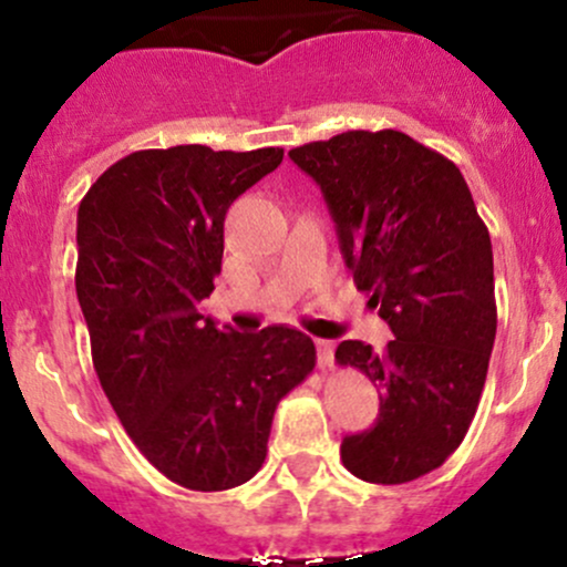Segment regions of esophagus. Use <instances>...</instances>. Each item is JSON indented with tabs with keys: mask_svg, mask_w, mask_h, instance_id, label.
<instances>
[{
	"mask_svg": "<svg viewBox=\"0 0 567 567\" xmlns=\"http://www.w3.org/2000/svg\"><path fill=\"white\" fill-rule=\"evenodd\" d=\"M333 350H336L333 341L317 339V360H320L322 369H331L333 365Z\"/></svg>",
	"mask_w": 567,
	"mask_h": 567,
	"instance_id": "esophagus-1",
	"label": "esophagus"
}]
</instances>
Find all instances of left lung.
I'll return each mask as SVG.
<instances>
[{
    "instance_id": "obj_1",
    "label": "left lung",
    "mask_w": 567,
    "mask_h": 567,
    "mask_svg": "<svg viewBox=\"0 0 567 567\" xmlns=\"http://www.w3.org/2000/svg\"><path fill=\"white\" fill-rule=\"evenodd\" d=\"M320 185L341 252L395 339L336 347L379 388L374 427L341 441L363 482L403 484L444 465L474 422L497 309L489 231L450 158L395 128L344 132L288 153Z\"/></svg>"
}]
</instances>
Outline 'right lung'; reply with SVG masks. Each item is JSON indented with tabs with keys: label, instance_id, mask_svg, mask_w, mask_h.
<instances>
[{
	"label": "right lung",
	"instance_id": "add662e5",
	"mask_svg": "<svg viewBox=\"0 0 567 567\" xmlns=\"http://www.w3.org/2000/svg\"><path fill=\"white\" fill-rule=\"evenodd\" d=\"M282 155L136 151L78 209L74 288L104 395L147 463L196 493L258 474L277 403L317 363L296 328L236 333L198 312L220 274L228 207Z\"/></svg>",
	"mask_w": 567,
	"mask_h": 567
}]
</instances>
